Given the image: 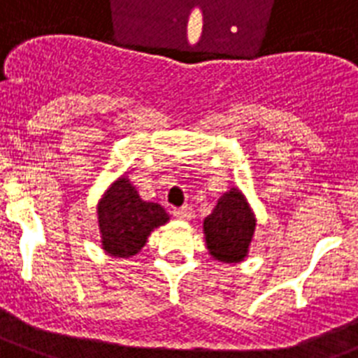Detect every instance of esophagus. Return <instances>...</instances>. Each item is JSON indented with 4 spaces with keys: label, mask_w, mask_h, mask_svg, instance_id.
<instances>
[{
    "label": "esophagus",
    "mask_w": 358,
    "mask_h": 358,
    "mask_svg": "<svg viewBox=\"0 0 358 358\" xmlns=\"http://www.w3.org/2000/svg\"><path fill=\"white\" fill-rule=\"evenodd\" d=\"M173 215L176 216L178 220H191L193 209H191V206H184V207H180V209H174Z\"/></svg>",
    "instance_id": "34e87169"
}]
</instances>
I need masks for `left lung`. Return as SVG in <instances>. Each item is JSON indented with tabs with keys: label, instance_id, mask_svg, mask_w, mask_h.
I'll return each mask as SVG.
<instances>
[{
	"label": "left lung",
	"instance_id": "1",
	"mask_svg": "<svg viewBox=\"0 0 358 358\" xmlns=\"http://www.w3.org/2000/svg\"><path fill=\"white\" fill-rule=\"evenodd\" d=\"M255 215L248 200L236 187L222 194L215 209L203 220L209 253L220 262H240L248 257L255 235Z\"/></svg>",
	"mask_w": 358,
	"mask_h": 358
}]
</instances>
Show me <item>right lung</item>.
I'll return each mask as SVG.
<instances>
[{"mask_svg":"<svg viewBox=\"0 0 358 358\" xmlns=\"http://www.w3.org/2000/svg\"><path fill=\"white\" fill-rule=\"evenodd\" d=\"M165 222H169V215L164 207L143 202L127 176L116 180L98 203L101 248L110 257L136 255L145 245L151 231Z\"/></svg>","mask_w":358,"mask_h":358,"instance_id":"right-lung-1","label":"right lung"}]
</instances>
